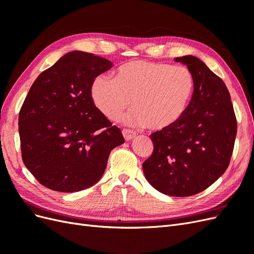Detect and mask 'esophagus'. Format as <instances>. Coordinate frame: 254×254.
<instances>
[{"label": "esophagus", "instance_id": "34e87169", "mask_svg": "<svg viewBox=\"0 0 254 254\" xmlns=\"http://www.w3.org/2000/svg\"><path fill=\"white\" fill-rule=\"evenodd\" d=\"M122 133H123V136H124V139L126 141L132 140L133 137L136 136V132L135 131H132V130H128V129H123L122 130Z\"/></svg>", "mask_w": 254, "mask_h": 254}]
</instances>
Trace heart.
I'll return each mask as SVG.
<instances>
[{
    "label": "heart",
    "mask_w": 254,
    "mask_h": 254,
    "mask_svg": "<svg viewBox=\"0 0 254 254\" xmlns=\"http://www.w3.org/2000/svg\"><path fill=\"white\" fill-rule=\"evenodd\" d=\"M195 89L194 76L184 65L134 60L122 65L115 78L98 75L90 94L98 111L108 120L118 119L129 105L134 106L122 121L129 125L163 130L186 113Z\"/></svg>",
    "instance_id": "b5f03b06"
}]
</instances>
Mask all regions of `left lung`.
<instances>
[{
  "label": "left lung",
  "instance_id": "obj_1",
  "mask_svg": "<svg viewBox=\"0 0 254 254\" xmlns=\"http://www.w3.org/2000/svg\"><path fill=\"white\" fill-rule=\"evenodd\" d=\"M195 79L193 97L173 126L153 132V151L143 163L145 178L160 193L186 197L200 193L226 172L237 131L225 82L194 56L175 58Z\"/></svg>",
  "mask_w": 254,
  "mask_h": 254
}]
</instances>
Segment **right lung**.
Returning a JSON list of instances; mask_svg holds the SVG:
<instances>
[{
  "label": "right lung",
  "instance_id": "obj_1",
  "mask_svg": "<svg viewBox=\"0 0 254 254\" xmlns=\"http://www.w3.org/2000/svg\"><path fill=\"white\" fill-rule=\"evenodd\" d=\"M112 66L94 54L73 51L30 87L19 114L22 159L45 188L74 193L94 186L111 150L125 142L90 94L94 78Z\"/></svg>",
  "mask_w": 254,
  "mask_h": 254
}]
</instances>
